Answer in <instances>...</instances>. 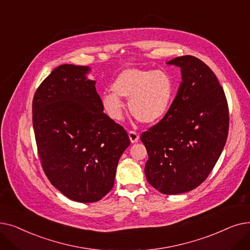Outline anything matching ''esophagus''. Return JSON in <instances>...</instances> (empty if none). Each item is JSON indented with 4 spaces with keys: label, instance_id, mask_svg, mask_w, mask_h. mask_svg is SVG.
I'll return each mask as SVG.
<instances>
[{
    "label": "esophagus",
    "instance_id": "34e87169",
    "mask_svg": "<svg viewBox=\"0 0 250 250\" xmlns=\"http://www.w3.org/2000/svg\"><path fill=\"white\" fill-rule=\"evenodd\" d=\"M128 137H129L130 142H132L133 144L137 143L139 141V139H140V136L135 132V130H129V132H128Z\"/></svg>",
    "mask_w": 250,
    "mask_h": 250
}]
</instances>
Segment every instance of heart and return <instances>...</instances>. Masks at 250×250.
I'll list each match as a JSON object with an SVG mask.
<instances>
[{"mask_svg": "<svg viewBox=\"0 0 250 250\" xmlns=\"http://www.w3.org/2000/svg\"><path fill=\"white\" fill-rule=\"evenodd\" d=\"M112 92L101 97L104 110L114 121L124 115L121 98L128 100L130 113L143 124H155L164 118L175 97L173 79L167 72L141 68L122 71L112 84Z\"/></svg>", "mask_w": 250, "mask_h": 250, "instance_id": "b5f03b06", "label": "heart"}]
</instances>
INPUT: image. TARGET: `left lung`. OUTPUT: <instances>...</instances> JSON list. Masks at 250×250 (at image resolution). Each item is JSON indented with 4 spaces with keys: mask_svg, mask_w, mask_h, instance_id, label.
Here are the masks:
<instances>
[{
    "mask_svg": "<svg viewBox=\"0 0 250 250\" xmlns=\"http://www.w3.org/2000/svg\"><path fill=\"white\" fill-rule=\"evenodd\" d=\"M181 68L182 82L167 115L141 136L149 159L148 182L164 194L198 188L212 172L229 129L225 92L200 59L182 56L167 62Z\"/></svg>",
    "mask_w": 250,
    "mask_h": 250,
    "instance_id": "1",
    "label": "left lung"
}]
</instances>
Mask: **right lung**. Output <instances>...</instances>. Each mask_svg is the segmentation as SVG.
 Masks as SVG:
<instances>
[{"mask_svg": "<svg viewBox=\"0 0 250 250\" xmlns=\"http://www.w3.org/2000/svg\"><path fill=\"white\" fill-rule=\"evenodd\" d=\"M89 67L62 64L37 88L32 123L39 160L55 188L72 201L94 203L114 185L126 130L103 112Z\"/></svg>", "mask_w": 250, "mask_h": 250, "instance_id": "1", "label": "right lung"}]
</instances>
